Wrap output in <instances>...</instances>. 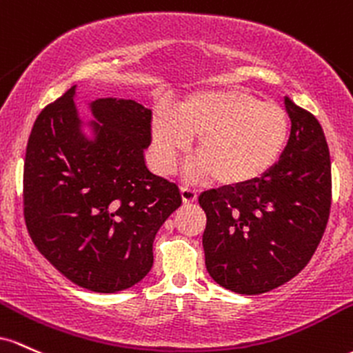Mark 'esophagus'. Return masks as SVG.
<instances>
[{
	"mask_svg": "<svg viewBox=\"0 0 353 353\" xmlns=\"http://www.w3.org/2000/svg\"><path fill=\"white\" fill-rule=\"evenodd\" d=\"M180 192H181V198H183V203H193V201H196V196H198L196 190L183 185V187L180 188Z\"/></svg>",
	"mask_w": 353,
	"mask_h": 353,
	"instance_id": "34e87169",
	"label": "esophagus"
}]
</instances>
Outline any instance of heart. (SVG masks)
Returning <instances> with one entry per match:
<instances>
[{
    "mask_svg": "<svg viewBox=\"0 0 353 353\" xmlns=\"http://www.w3.org/2000/svg\"><path fill=\"white\" fill-rule=\"evenodd\" d=\"M193 137H198L200 158L190 165V175L243 185L259 180L280 160L290 137V118L282 105L248 91H200L181 103L176 114L163 108L153 117L158 168L168 172Z\"/></svg>",
    "mask_w": 353,
    "mask_h": 353,
    "instance_id": "1",
    "label": "heart"
}]
</instances>
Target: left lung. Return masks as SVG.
<instances>
[{"label": "left lung", "instance_id": "8db88e82", "mask_svg": "<svg viewBox=\"0 0 353 353\" xmlns=\"http://www.w3.org/2000/svg\"><path fill=\"white\" fill-rule=\"evenodd\" d=\"M285 110L290 138L270 172L198 196L207 213V270L235 294L260 295L294 279L310 262L330 215V153L322 126L288 97Z\"/></svg>", "mask_w": 353, "mask_h": 353}]
</instances>
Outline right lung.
Wrapping results in <instances>:
<instances>
[{"instance_id": "obj_1", "label": "right lung", "mask_w": 353, "mask_h": 353, "mask_svg": "<svg viewBox=\"0 0 353 353\" xmlns=\"http://www.w3.org/2000/svg\"><path fill=\"white\" fill-rule=\"evenodd\" d=\"M77 86L38 114L26 146L23 212L34 247L66 279L114 294L145 279L153 240L180 190L146 168L152 110L134 100L90 103L83 133Z\"/></svg>"}]
</instances>
